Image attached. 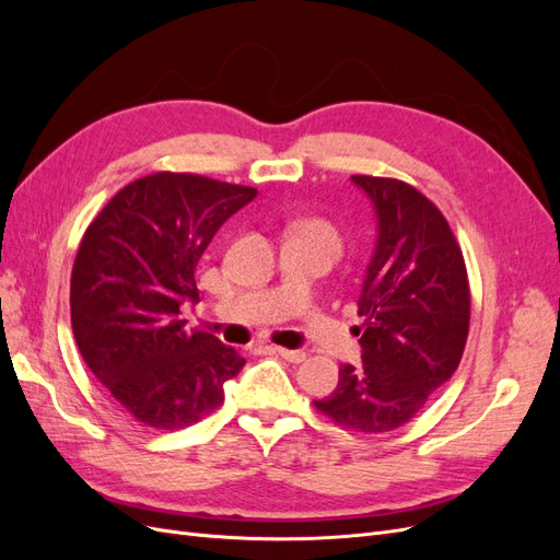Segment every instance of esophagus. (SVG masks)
Instances as JSON below:
<instances>
[{
  "mask_svg": "<svg viewBox=\"0 0 560 560\" xmlns=\"http://www.w3.org/2000/svg\"><path fill=\"white\" fill-rule=\"evenodd\" d=\"M270 350H273L276 354H280V358L282 360H287V362H294V364H299V362H303V360H306V352H303V350H290V348H270Z\"/></svg>",
  "mask_w": 560,
  "mask_h": 560,
  "instance_id": "esophagus-1",
  "label": "esophagus"
}]
</instances>
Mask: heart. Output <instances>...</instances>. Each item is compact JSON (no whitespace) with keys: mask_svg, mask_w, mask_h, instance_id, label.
I'll return each mask as SVG.
<instances>
[{"mask_svg":"<svg viewBox=\"0 0 560 560\" xmlns=\"http://www.w3.org/2000/svg\"><path fill=\"white\" fill-rule=\"evenodd\" d=\"M301 229L303 231H311V233H315L317 238L325 243L327 247H329V252L336 254L341 252V247H343V241H341V233L336 231V226L334 224H329V222H325V219H311V222H306V224H301Z\"/></svg>","mask_w":560,"mask_h":560,"instance_id":"heart-1","label":"heart"}]
</instances>
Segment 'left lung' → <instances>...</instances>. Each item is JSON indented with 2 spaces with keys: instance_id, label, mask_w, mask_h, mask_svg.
<instances>
[{
  "instance_id": "left-lung-1",
  "label": "left lung",
  "mask_w": 560,
  "mask_h": 560,
  "mask_svg": "<svg viewBox=\"0 0 560 560\" xmlns=\"http://www.w3.org/2000/svg\"><path fill=\"white\" fill-rule=\"evenodd\" d=\"M374 202L376 252L358 315L362 364L338 369V385L313 401L336 425L378 434L401 428L463 360L469 280L446 217L411 184L352 175Z\"/></svg>"
}]
</instances>
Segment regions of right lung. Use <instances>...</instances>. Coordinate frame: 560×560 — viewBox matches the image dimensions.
I'll list each match as a JSON object with an SVG mask.
<instances>
[{
  "instance_id": "1",
  "label": "right lung",
  "mask_w": 560,
  "mask_h": 560,
  "mask_svg": "<svg viewBox=\"0 0 560 560\" xmlns=\"http://www.w3.org/2000/svg\"><path fill=\"white\" fill-rule=\"evenodd\" d=\"M257 189L191 173L124 186L83 233L70 308L83 362L147 428L194 425L224 401L245 364L217 336L189 329L196 268L214 233Z\"/></svg>"
}]
</instances>
